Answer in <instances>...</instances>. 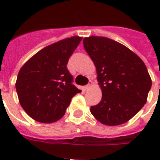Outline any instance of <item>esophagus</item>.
Instances as JSON below:
<instances>
[{
  "label": "esophagus",
  "instance_id": "obj_1",
  "mask_svg": "<svg viewBox=\"0 0 160 160\" xmlns=\"http://www.w3.org/2000/svg\"><path fill=\"white\" fill-rule=\"evenodd\" d=\"M91 87H92V82L90 81V82H89L88 84L87 85V86H85V87H83V90L87 91V90H88L89 89H90Z\"/></svg>",
  "mask_w": 160,
  "mask_h": 160
}]
</instances>
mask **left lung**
I'll list each match as a JSON object with an SVG mask.
<instances>
[{
    "label": "left lung",
    "mask_w": 160,
    "mask_h": 160,
    "mask_svg": "<svg viewBox=\"0 0 160 160\" xmlns=\"http://www.w3.org/2000/svg\"><path fill=\"white\" fill-rule=\"evenodd\" d=\"M83 46L95 66L102 93L90 112L104 125L125 123L147 102L152 79L146 66L131 49L105 37L85 38Z\"/></svg>",
    "instance_id": "left-lung-1"
}]
</instances>
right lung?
I'll use <instances>...</instances> for the list:
<instances>
[{"label":"right lung","mask_w":160,"mask_h":160,"mask_svg":"<svg viewBox=\"0 0 160 160\" xmlns=\"http://www.w3.org/2000/svg\"><path fill=\"white\" fill-rule=\"evenodd\" d=\"M82 38L73 36L41 49L23 65L16 82L19 102L29 116L43 123L63 117L71 98L81 93L66 65Z\"/></svg>","instance_id":"right-lung-1"}]
</instances>
